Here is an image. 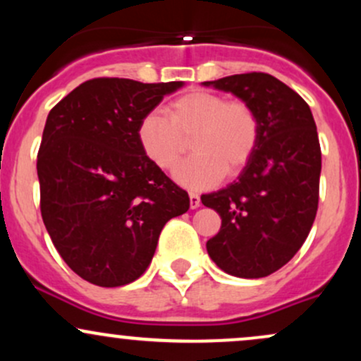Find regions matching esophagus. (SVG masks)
Segmentation results:
<instances>
[{
  "label": "esophagus",
  "instance_id": "obj_1",
  "mask_svg": "<svg viewBox=\"0 0 361 361\" xmlns=\"http://www.w3.org/2000/svg\"><path fill=\"white\" fill-rule=\"evenodd\" d=\"M188 197H190V207H192V209H197V207H200V197H198V193L190 192Z\"/></svg>",
  "mask_w": 361,
  "mask_h": 361
}]
</instances>
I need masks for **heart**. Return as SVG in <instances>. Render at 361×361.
Here are the masks:
<instances>
[{"instance_id": "b5f03b06", "label": "heart", "mask_w": 361, "mask_h": 361, "mask_svg": "<svg viewBox=\"0 0 361 361\" xmlns=\"http://www.w3.org/2000/svg\"><path fill=\"white\" fill-rule=\"evenodd\" d=\"M193 137L195 156L175 169L176 183L190 190L212 188L226 171L234 175L250 161L258 140V120L246 103L221 94L192 91L140 118L137 140L144 156L161 169H171Z\"/></svg>"}]
</instances>
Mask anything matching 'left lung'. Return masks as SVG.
Segmentation results:
<instances>
[{
  "label": "left lung",
  "mask_w": 361,
  "mask_h": 361,
  "mask_svg": "<svg viewBox=\"0 0 361 361\" xmlns=\"http://www.w3.org/2000/svg\"><path fill=\"white\" fill-rule=\"evenodd\" d=\"M233 93L258 120V140L241 175L202 204L221 215L207 252L222 271L263 279L307 239L317 212L321 147L312 111L285 82L264 73L202 82Z\"/></svg>",
  "instance_id": "left-lung-1"
}]
</instances>
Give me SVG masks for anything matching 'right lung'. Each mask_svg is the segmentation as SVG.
<instances>
[{
	"mask_svg": "<svg viewBox=\"0 0 361 361\" xmlns=\"http://www.w3.org/2000/svg\"><path fill=\"white\" fill-rule=\"evenodd\" d=\"M183 86L97 78L49 114L37 156L40 210L61 258L90 283L137 280L164 224L190 209L188 193L137 140L140 118Z\"/></svg>",
	"mask_w": 361,
	"mask_h": 361,
	"instance_id": "obj_1",
	"label": "right lung"
}]
</instances>
